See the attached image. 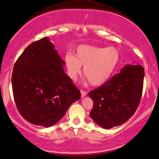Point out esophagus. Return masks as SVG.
Instances as JSON below:
<instances>
[{"mask_svg": "<svg viewBox=\"0 0 159 159\" xmlns=\"http://www.w3.org/2000/svg\"><path fill=\"white\" fill-rule=\"evenodd\" d=\"M81 97H84V96H87V92L84 90H81Z\"/></svg>", "mask_w": 159, "mask_h": 159, "instance_id": "1", "label": "esophagus"}]
</instances>
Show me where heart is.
Returning a JSON list of instances; mask_svg holds the SVG:
<instances>
[{"label": "heart", "instance_id": "heart-1", "mask_svg": "<svg viewBox=\"0 0 159 159\" xmlns=\"http://www.w3.org/2000/svg\"><path fill=\"white\" fill-rule=\"evenodd\" d=\"M119 60L120 53L114 47L87 45L78 46L75 56L68 54L65 57L69 76L75 79L84 66V75L93 86L105 83L114 72Z\"/></svg>", "mask_w": 159, "mask_h": 159}]
</instances>
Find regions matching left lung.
I'll use <instances>...</instances> for the list:
<instances>
[{"instance_id": "1", "label": "left lung", "mask_w": 159, "mask_h": 159, "mask_svg": "<svg viewBox=\"0 0 159 159\" xmlns=\"http://www.w3.org/2000/svg\"><path fill=\"white\" fill-rule=\"evenodd\" d=\"M144 69L140 65L126 64L120 73L89 92L93 101L90 117L105 129L118 126L134 114L142 96Z\"/></svg>"}]
</instances>
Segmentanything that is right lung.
Instances as JSON below:
<instances>
[{"mask_svg":"<svg viewBox=\"0 0 159 159\" xmlns=\"http://www.w3.org/2000/svg\"><path fill=\"white\" fill-rule=\"evenodd\" d=\"M48 37L27 47L12 75L14 100L29 123L50 127L64 116L81 92L63 70L65 62Z\"/></svg>","mask_w":159,"mask_h":159,"instance_id":"add662e5","label":"right lung"}]
</instances>
